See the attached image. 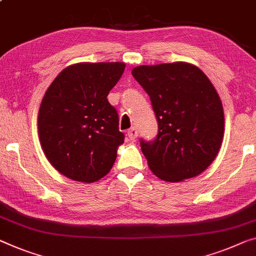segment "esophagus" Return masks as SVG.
<instances>
[{
	"mask_svg": "<svg viewBox=\"0 0 256 256\" xmlns=\"http://www.w3.org/2000/svg\"><path fill=\"white\" fill-rule=\"evenodd\" d=\"M127 135H128L129 138H130L132 140H134L137 138V135H138V130H137L135 127H132V128L129 129Z\"/></svg>",
	"mask_w": 256,
	"mask_h": 256,
	"instance_id": "obj_1",
	"label": "esophagus"
}]
</instances>
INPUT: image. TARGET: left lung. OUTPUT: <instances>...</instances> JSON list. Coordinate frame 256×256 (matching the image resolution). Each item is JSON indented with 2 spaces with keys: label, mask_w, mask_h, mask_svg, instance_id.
<instances>
[{
  "label": "left lung",
  "mask_w": 256,
  "mask_h": 256,
  "mask_svg": "<svg viewBox=\"0 0 256 256\" xmlns=\"http://www.w3.org/2000/svg\"><path fill=\"white\" fill-rule=\"evenodd\" d=\"M132 74L150 96L158 120L156 138L140 140L153 174L174 183L202 174L224 136L223 106L213 84L186 62L137 66Z\"/></svg>",
  "instance_id": "left-lung-1"
}]
</instances>
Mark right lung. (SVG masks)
Returning a JSON list of instances; mask_svg holds the SVG:
<instances>
[{
	"mask_svg": "<svg viewBox=\"0 0 256 256\" xmlns=\"http://www.w3.org/2000/svg\"><path fill=\"white\" fill-rule=\"evenodd\" d=\"M124 62H78L64 68L46 89L38 116L41 148L56 170L76 182L108 174L124 135L108 95Z\"/></svg>",
	"mask_w": 256,
	"mask_h": 256,
	"instance_id": "right-lung-1",
	"label": "right lung"
}]
</instances>
